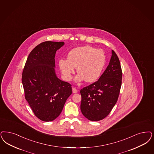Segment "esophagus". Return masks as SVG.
I'll use <instances>...</instances> for the list:
<instances>
[{"label":"esophagus","mask_w":154,"mask_h":154,"mask_svg":"<svg viewBox=\"0 0 154 154\" xmlns=\"http://www.w3.org/2000/svg\"><path fill=\"white\" fill-rule=\"evenodd\" d=\"M72 91H73V93H76L78 92L77 89L75 88H74V87L72 88Z\"/></svg>","instance_id":"obj_1"}]
</instances>
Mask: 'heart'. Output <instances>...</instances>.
<instances>
[{
	"label": "heart",
	"mask_w": 154,
	"mask_h": 154,
	"mask_svg": "<svg viewBox=\"0 0 154 154\" xmlns=\"http://www.w3.org/2000/svg\"><path fill=\"white\" fill-rule=\"evenodd\" d=\"M105 64V55L100 49L86 45L74 48L67 55V60L58 61L60 70L66 81L72 79L76 68L79 74L75 80L92 82L97 80Z\"/></svg>",
	"instance_id": "obj_1"
}]
</instances>
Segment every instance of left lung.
I'll use <instances>...</instances> for the list:
<instances>
[{
	"label": "left lung",
	"mask_w": 154,
	"mask_h": 154,
	"mask_svg": "<svg viewBox=\"0 0 154 154\" xmlns=\"http://www.w3.org/2000/svg\"><path fill=\"white\" fill-rule=\"evenodd\" d=\"M122 78L119 60L112 50L110 63L100 79L80 90L81 111L84 116L92 121L106 118L117 103Z\"/></svg>",
	"instance_id": "8db88e82"
}]
</instances>
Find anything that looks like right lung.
Masks as SVG:
<instances>
[{
  "instance_id": "1",
  "label": "right lung",
  "mask_w": 154,
  "mask_h": 154,
  "mask_svg": "<svg viewBox=\"0 0 154 154\" xmlns=\"http://www.w3.org/2000/svg\"><path fill=\"white\" fill-rule=\"evenodd\" d=\"M64 42H44L29 53L21 81L25 98L36 117L45 122L54 120L72 93V85L55 73V54Z\"/></svg>"
}]
</instances>
